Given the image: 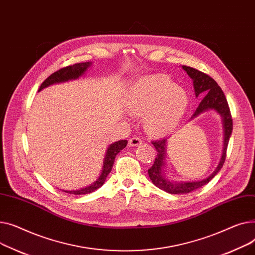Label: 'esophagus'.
<instances>
[{
	"label": "esophagus",
	"mask_w": 255,
	"mask_h": 255,
	"mask_svg": "<svg viewBox=\"0 0 255 255\" xmlns=\"http://www.w3.org/2000/svg\"><path fill=\"white\" fill-rule=\"evenodd\" d=\"M142 143V140L139 138V137H133V138H130L128 140V146L130 147H133V146H138Z\"/></svg>",
	"instance_id": "1"
}]
</instances>
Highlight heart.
<instances>
[{
	"label": "heart",
	"mask_w": 255,
	"mask_h": 255,
	"mask_svg": "<svg viewBox=\"0 0 255 255\" xmlns=\"http://www.w3.org/2000/svg\"><path fill=\"white\" fill-rule=\"evenodd\" d=\"M188 105L184 89L164 75H152L139 80L127 98L128 111L146 115L145 128L154 136L173 130L183 117Z\"/></svg>",
	"instance_id": "1"
}]
</instances>
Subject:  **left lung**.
<instances>
[{
	"instance_id": "obj_1",
	"label": "left lung",
	"mask_w": 255,
	"mask_h": 255,
	"mask_svg": "<svg viewBox=\"0 0 255 255\" xmlns=\"http://www.w3.org/2000/svg\"><path fill=\"white\" fill-rule=\"evenodd\" d=\"M182 68L186 71L189 75V77L193 80L194 92L196 96L203 97L205 96L202 102L200 103L199 107L197 108L196 112L193 113L191 118L197 117L202 112L214 109L216 110L223 118V128H224V145H223V152L219 164L215 171L209 176L208 178L204 179L202 181L197 182H170L163 178L161 175V167L163 166V159L166 155V146H167V139H159L156 141H152L151 143L156 149V157L154 159V163L152 167L148 170V175L150 177L152 183L158 187L172 194H179V193H188L190 191L201 188L202 186L206 185L209 181L212 180V178L220 171L222 168L224 161L227 157V149L230 141V137L233 131V118L231 114V110L229 107V104L227 101L226 96H224L222 89L217 84V82L211 78L209 75L197 70L191 67L182 66Z\"/></svg>"
}]
</instances>
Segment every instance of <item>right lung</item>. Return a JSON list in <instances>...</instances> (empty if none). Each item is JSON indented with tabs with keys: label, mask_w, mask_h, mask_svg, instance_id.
Wrapping results in <instances>:
<instances>
[{
	"label": "right lung",
	"mask_w": 255,
	"mask_h": 255,
	"mask_svg": "<svg viewBox=\"0 0 255 255\" xmlns=\"http://www.w3.org/2000/svg\"><path fill=\"white\" fill-rule=\"evenodd\" d=\"M91 65H92V63H88V62L87 63H79V64H75V65H71V66L59 69L58 71L52 73L47 79L44 80V82L41 84V86L39 88V92L41 91V89L47 87L53 83L64 82V81H68L71 79H77L78 77L81 76V75L87 70V68ZM127 144H128L127 140H121V141H117V142L111 144L108 147L106 156H105V159H104V166H103L102 174L100 175L99 179L96 182H94L92 185H89L85 188H81L79 190H70V191L67 190L65 192H68L71 194H87V193H91V192L95 191L96 189L100 188L104 184L108 174L112 170L115 156L123 150V149L127 146Z\"/></svg>",
	"instance_id": "add662e5"
}]
</instances>
